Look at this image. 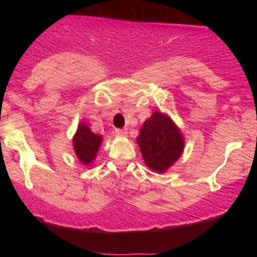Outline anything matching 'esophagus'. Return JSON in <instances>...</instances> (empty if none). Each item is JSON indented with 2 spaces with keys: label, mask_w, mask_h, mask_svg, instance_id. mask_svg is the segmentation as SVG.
<instances>
[{
  "label": "esophagus",
  "mask_w": 257,
  "mask_h": 257,
  "mask_svg": "<svg viewBox=\"0 0 257 257\" xmlns=\"http://www.w3.org/2000/svg\"><path fill=\"white\" fill-rule=\"evenodd\" d=\"M114 134H116L117 137H126L128 132H126L125 129H116V131H114Z\"/></svg>",
  "instance_id": "34e87169"
}]
</instances>
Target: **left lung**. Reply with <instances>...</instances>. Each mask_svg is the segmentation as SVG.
<instances>
[{
	"label": "left lung",
	"instance_id": "obj_1",
	"mask_svg": "<svg viewBox=\"0 0 257 257\" xmlns=\"http://www.w3.org/2000/svg\"><path fill=\"white\" fill-rule=\"evenodd\" d=\"M137 141L146 166L157 173L169 169L180 158L185 145L181 132L172 118L157 111L145 120Z\"/></svg>",
	"mask_w": 257,
	"mask_h": 257
}]
</instances>
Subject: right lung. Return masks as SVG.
<instances>
[{"label": "right lung", "instance_id": "1", "mask_svg": "<svg viewBox=\"0 0 257 257\" xmlns=\"http://www.w3.org/2000/svg\"><path fill=\"white\" fill-rule=\"evenodd\" d=\"M101 143L102 138L100 135L94 134L84 123H79L77 132L72 139V144L76 156L82 164L88 166L95 159Z\"/></svg>", "mask_w": 257, "mask_h": 257}]
</instances>
